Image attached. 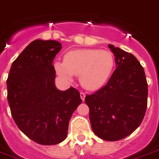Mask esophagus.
<instances>
[{
	"label": "esophagus",
	"mask_w": 159,
	"mask_h": 159,
	"mask_svg": "<svg viewBox=\"0 0 159 159\" xmlns=\"http://www.w3.org/2000/svg\"><path fill=\"white\" fill-rule=\"evenodd\" d=\"M80 96H81V98H82V101H84V100H85V98H86V94L83 93V92H81V93H80Z\"/></svg>",
	"instance_id": "1"
}]
</instances>
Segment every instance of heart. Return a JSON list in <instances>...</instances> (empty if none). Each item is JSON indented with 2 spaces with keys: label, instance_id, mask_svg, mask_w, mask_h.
<instances>
[{
  "label": "heart",
  "instance_id": "obj_1",
  "mask_svg": "<svg viewBox=\"0 0 159 159\" xmlns=\"http://www.w3.org/2000/svg\"><path fill=\"white\" fill-rule=\"evenodd\" d=\"M115 59L111 52L100 49H77L66 53L65 61H56L54 68L64 80L72 82L79 76L80 83L88 90L104 86L113 72Z\"/></svg>",
  "mask_w": 159,
  "mask_h": 159
}]
</instances>
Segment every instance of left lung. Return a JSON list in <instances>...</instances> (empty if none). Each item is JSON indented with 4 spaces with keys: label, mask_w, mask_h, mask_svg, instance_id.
<instances>
[{
    "label": "left lung",
    "mask_w": 159,
    "mask_h": 159,
    "mask_svg": "<svg viewBox=\"0 0 159 159\" xmlns=\"http://www.w3.org/2000/svg\"><path fill=\"white\" fill-rule=\"evenodd\" d=\"M116 69L105 86L85 102L93 132L105 141H119L139 127L147 107L148 85L143 67L133 54L109 44Z\"/></svg>",
    "instance_id": "left-lung-1"
}]
</instances>
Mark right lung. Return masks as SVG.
I'll return each mask as SVG.
<instances>
[{"label": "right lung", "instance_id": "obj_1", "mask_svg": "<svg viewBox=\"0 0 159 159\" xmlns=\"http://www.w3.org/2000/svg\"><path fill=\"white\" fill-rule=\"evenodd\" d=\"M61 48L58 41H32L13 62L6 81L16 125L30 139L43 145L59 144L67 137L72 115L82 103L78 90H60L55 85L52 62Z\"/></svg>", "mask_w": 159, "mask_h": 159}]
</instances>
